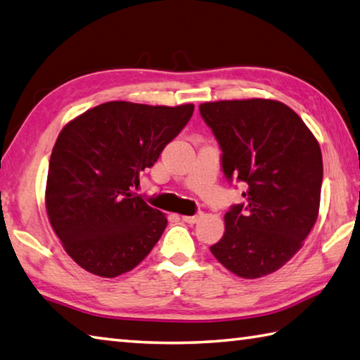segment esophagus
<instances>
[{
	"instance_id": "1",
	"label": "esophagus",
	"mask_w": 360,
	"mask_h": 360,
	"mask_svg": "<svg viewBox=\"0 0 360 360\" xmlns=\"http://www.w3.org/2000/svg\"><path fill=\"white\" fill-rule=\"evenodd\" d=\"M200 218H202V213H198V214H194V216H181V219L185 221L186 224H195Z\"/></svg>"
}]
</instances>
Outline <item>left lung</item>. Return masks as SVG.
<instances>
[{
    "mask_svg": "<svg viewBox=\"0 0 360 360\" xmlns=\"http://www.w3.org/2000/svg\"><path fill=\"white\" fill-rule=\"evenodd\" d=\"M222 150V172L246 185V203L224 216L210 250L243 279L282 268L302 248L320 210L323 158L302 119L276 100H221L199 106Z\"/></svg>",
    "mask_w": 360,
    "mask_h": 360,
    "instance_id": "1",
    "label": "left lung"
}]
</instances>
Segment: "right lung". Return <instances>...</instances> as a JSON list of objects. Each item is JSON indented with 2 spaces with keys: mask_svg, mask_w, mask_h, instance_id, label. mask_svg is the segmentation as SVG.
<instances>
[{
  "mask_svg": "<svg viewBox=\"0 0 360 360\" xmlns=\"http://www.w3.org/2000/svg\"><path fill=\"white\" fill-rule=\"evenodd\" d=\"M194 105L108 101L70 120L53 147L45 207L75 263L117 277L146 259L167 226L166 214L131 193L183 130Z\"/></svg>",
  "mask_w": 360,
  "mask_h": 360,
  "instance_id": "1",
  "label": "right lung"
}]
</instances>
